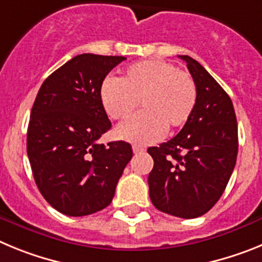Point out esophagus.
<instances>
[{
    "label": "esophagus",
    "instance_id": "1",
    "mask_svg": "<svg viewBox=\"0 0 262 262\" xmlns=\"http://www.w3.org/2000/svg\"><path fill=\"white\" fill-rule=\"evenodd\" d=\"M133 151H134V154L136 155V154H143L145 149L143 147H139V145H133Z\"/></svg>",
    "mask_w": 262,
    "mask_h": 262
}]
</instances>
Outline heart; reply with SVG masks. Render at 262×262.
I'll return each instance as SVG.
<instances>
[{
    "instance_id": "obj_1",
    "label": "heart",
    "mask_w": 262,
    "mask_h": 262,
    "mask_svg": "<svg viewBox=\"0 0 262 262\" xmlns=\"http://www.w3.org/2000/svg\"><path fill=\"white\" fill-rule=\"evenodd\" d=\"M196 86L190 73L172 62L144 60L127 67L117 80L106 78L99 99L108 117L126 120L138 108L143 111L117 128V136L136 144L159 140L190 119L196 105Z\"/></svg>"
}]
</instances>
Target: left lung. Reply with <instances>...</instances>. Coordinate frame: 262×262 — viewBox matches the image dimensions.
Wrapping results in <instances>:
<instances>
[{"label": "left lung", "instance_id": "left-lung-1", "mask_svg": "<svg viewBox=\"0 0 262 262\" xmlns=\"http://www.w3.org/2000/svg\"><path fill=\"white\" fill-rule=\"evenodd\" d=\"M186 62L196 86L190 119L169 142L149 147L154 169L148 176L149 198L160 211L191 219L219 201L237 156V123L230 96L193 57Z\"/></svg>", "mask_w": 262, "mask_h": 262}]
</instances>
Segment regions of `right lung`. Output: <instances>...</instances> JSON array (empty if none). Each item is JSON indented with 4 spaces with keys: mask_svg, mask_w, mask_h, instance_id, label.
I'll return each mask as SVG.
<instances>
[{
    "mask_svg": "<svg viewBox=\"0 0 262 262\" xmlns=\"http://www.w3.org/2000/svg\"><path fill=\"white\" fill-rule=\"evenodd\" d=\"M123 56L77 55L48 76L32 106L27 156L39 191L61 214L105 209L133 157L126 142L99 144L111 128L99 86Z\"/></svg>",
    "mask_w": 262,
    "mask_h": 262,
    "instance_id": "obj_1",
    "label": "right lung"
}]
</instances>
